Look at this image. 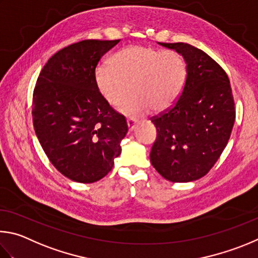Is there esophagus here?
Listing matches in <instances>:
<instances>
[{"label":"esophagus","instance_id":"esophagus-1","mask_svg":"<svg viewBox=\"0 0 258 258\" xmlns=\"http://www.w3.org/2000/svg\"><path fill=\"white\" fill-rule=\"evenodd\" d=\"M126 124H128V128H129V132H133L135 129V126L137 124V120L133 119V117H129L128 120H126Z\"/></svg>","mask_w":258,"mask_h":258}]
</instances>
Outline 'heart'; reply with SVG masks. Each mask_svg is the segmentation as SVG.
I'll use <instances>...</instances> for the list:
<instances>
[{"label":"heart","mask_w":258,"mask_h":258,"mask_svg":"<svg viewBox=\"0 0 258 258\" xmlns=\"http://www.w3.org/2000/svg\"><path fill=\"white\" fill-rule=\"evenodd\" d=\"M187 76V63L173 49H160L145 45H130L115 53L110 66H98L95 84L98 92L112 106L121 112L139 116L153 108L168 110L177 102Z\"/></svg>","instance_id":"1"}]
</instances>
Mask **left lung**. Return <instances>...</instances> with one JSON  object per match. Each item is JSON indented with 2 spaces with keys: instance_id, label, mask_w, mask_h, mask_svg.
Instances as JSON below:
<instances>
[{
  "instance_id": "1",
  "label": "left lung",
  "mask_w": 258,
  "mask_h": 258,
  "mask_svg": "<svg viewBox=\"0 0 258 258\" xmlns=\"http://www.w3.org/2000/svg\"><path fill=\"white\" fill-rule=\"evenodd\" d=\"M160 44L181 54L187 76L177 102L152 117L157 135L151 162L169 181H194L209 173L228 144L236 119L231 86L222 67L202 49Z\"/></svg>"
}]
</instances>
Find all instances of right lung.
I'll use <instances>...</instances> for the list:
<instances>
[{
    "label": "right lung",
    "instance_id": "1",
    "mask_svg": "<svg viewBox=\"0 0 258 258\" xmlns=\"http://www.w3.org/2000/svg\"><path fill=\"white\" fill-rule=\"evenodd\" d=\"M120 39H86L60 49L40 71L33 123L45 154L72 181L92 183L110 172L128 133L125 117L95 84L98 61Z\"/></svg>",
    "mask_w": 258,
    "mask_h": 258
}]
</instances>
